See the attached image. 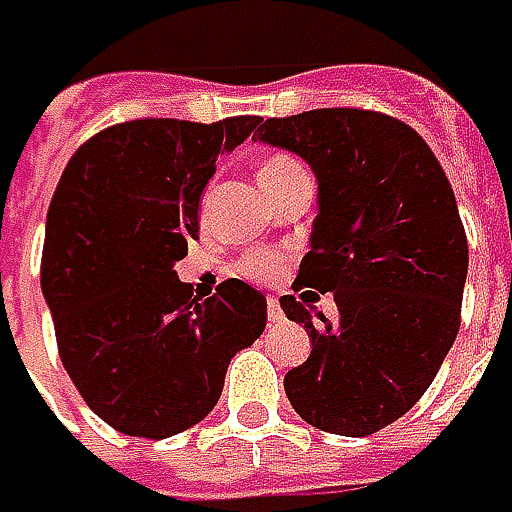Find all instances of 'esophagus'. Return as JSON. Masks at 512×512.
Returning a JSON list of instances; mask_svg holds the SVG:
<instances>
[{
    "label": "esophagus",
    "instance_id": "esophagus-1",
    "mask_svg": "<svg viewBox=\"0 0 512 512\" xmlns=\"http://www.w3.org/2000/svg\"><path fill=\"white\" fill-rule=\"evenodd\" d=\"M268 317H270V322L285 320V314H282V305H279V299H276V296H270L268 299Z\"/></svg>",
    "mask_w": 512,
    "mask_h": 512
}]
</instances>
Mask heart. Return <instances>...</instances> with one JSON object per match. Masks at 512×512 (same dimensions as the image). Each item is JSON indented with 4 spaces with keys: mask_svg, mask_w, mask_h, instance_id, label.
Returning <instances> with one entry per match:
<instances>
[{
    "mask_svg": "<svg viewBox=\"0 0 512 512\" xmlns=\"http://www.w3.org/2000/svg\"><path fill=\"white\" fill-rule=\"evenodd\" d=\"M291 169H299L294 158H285V155H276L265 161V167L259 172V178H270V175H282V172H291ZM279 270V259L273 253H250L244 256L242 262V273L250 276V279H273Z\"/></svg>",
    "mask_w": 512,
    "mask_h": 512,
    "instance_id": "obj_1",
    "label": "heart"
}]
</instances>
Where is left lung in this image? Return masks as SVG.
Wrapping results in <instances>:
<instances>
[{
  "label": "left lung",
  "mask_w": 512,
  "mask_h": 512,
  "mask_svg": "<svg viewBox=\"0 0 512 512\" xmlns=\"http://www.w3.org/2000/svg\"><path fill=\"white\" fill-rule=\"evenodd\" d=\"M256 141L314 169L320 204L294 282L306 291L279 299L311 337L285 395L322 432L371 435L421 400L458 337L470 253L452 187L421 135L380 112L270 117ZM317 290L335 294L334 321Z\"/></svg>",
  "instance_id": "8db88e82"
}]
</instances>
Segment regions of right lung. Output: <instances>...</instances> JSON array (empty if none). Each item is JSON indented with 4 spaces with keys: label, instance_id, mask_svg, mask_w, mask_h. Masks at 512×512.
I'll list each match as a JSON object with an SVG mask.
<instances>
[{
    "label": "right lung",
    "instance_id": "1",
    "mask_svg": "<svg viewBox=\"0 0 512 512\" xmlns=\"http://www.w3.org/2000/svg\"><path fill=\"white\" fill-rule=\"evenodd\" d=\"M259 117L129 120L68 161L45 218L42 296L68 377L112 429L161 441L204 421L224 374L268 322V299L227 279L207 299L175 273L198 239L218 155Z\"/></svg>",
    "mask_w": 512,
    "mask_h": 512
}]
</instances>
